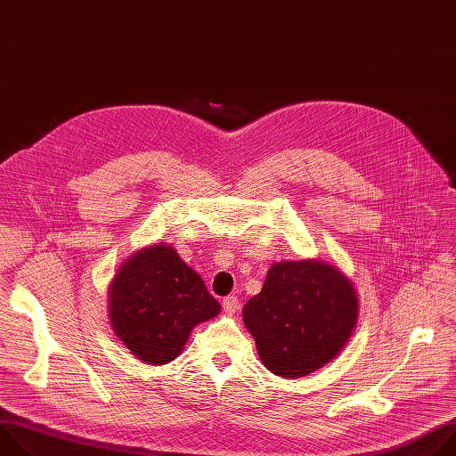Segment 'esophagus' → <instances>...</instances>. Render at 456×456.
<instances>
[{
    "instance_id": "1",
    "label": "esophagus",
    "mask_w": 456,
    "mask_h": 456,
    "mask_svg": "<svg viewBox=\"0 0 456 456\" xmlns=\"http://www.w3.org/2000/svg\"><path fill=\"white\" fill-rule=\"evenodd\" d=\"M222 305H224V310L227 315H234L240 310V301L236 296H227Z\"/></svg>"
}]
</instances>
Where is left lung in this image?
Returning a JSON list of instances; mask_svg holds the SVG:
<instances>
[{
	"label": "left lung",
	"instance_id": "1",
	"mask_svg": "<svg viewBox=\"0 0 456 456\" xmlns=\"http://www.w3.org/2000/svg\"><path fill=\"white\" fill-rule=\"evenodd\" d=\"M352 281L322 259L273 264L262 292L243 306V322L269 371L301 379L336 359L357 327Z\"/></svg>",
	"mask_w": 456,
	"mask_h": 456
}]
</instances>
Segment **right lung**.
<instances>
[{
    "label": "right lung",
    "instance_id": "right-lung-1",
    "mask_svg": "<svg viewBox=\"0 0 456 456\" xmlns=\"http://www.w3.org/2000/svg\"><path fill=\"white\" fill-rule=\"evenodd\" d=\"M220 310L202 278L164 241L127 256L108 287L113 334L151 366L175 361L192 329Z\"/></svg>",
    "mask_w": 456,
    "mask_h": 456
}]
</instances>
